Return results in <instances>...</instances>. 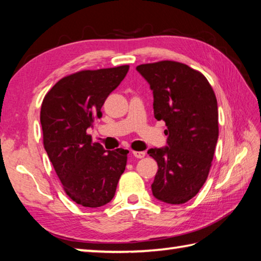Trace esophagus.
Wrapping results in <instances>:
<instances>
[{"mask_svg":"<svg viewBox=\"0 0 261 261\" xmlns=\"http://www.w3.org/2000/svg\"><path fill=\"white\" fill-rule=\"evenodd\" d=\"M132 155L137 159H141L145 156V152H132Z\"/></svg>","mask_w":261,"mask_h":261,"instance_id":"34e87169","label":"esophagus"}]
</instances>
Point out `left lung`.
Returning a JSON list of instances; mask_svg holds the SVG:
<instances>
[{
	"label": "left lung",
	"mask_w": 261,
	"mask_h": 261,
	"mask_svg": "<svg viewBox=\"0 0 261 261\" xmlns=\"http://www.w3.org/2000/svg\"><path fill=\"white\" fill-rule=\"evenodd\" d=\"M153 92L154 117L165 121L167 145L149 148L158 162L153 196L171 205L189 201L210 173L219 137L218 101L204 74L174 61L136 68Z\"/></svg>",
	"instance_id": "left-lung-1"
}]
</instances>
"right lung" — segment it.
I'll use <instances>...</instances> for the list:
<instances>
[{
  "mask_svg": "<svg viewBox=\"0 0 261 261\" xmlns=\"http://www.w3.org/2000/svg\"><path fill=\"white\" fill-rule=\"evenodd\" d=\"M129 65L85 70L57 82L42 101L43 145L64 191L78 205L100 207L113 199L129 151H106L87 129L101 117L108 95L120 85Z\"/></svg>",
  "mask_w": 261,
  "mask_h": 261,
  "instance_id": "right-lung-1",
  "label": "right lung"
}]
</instances>
